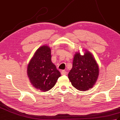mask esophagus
<instances>
[{
    "label": "esophagus",
    "instance_id": "34e87169",
    "mask_svg": "<svg viewBox=\"0 0 120 120\" xmlns=\"http://www.w3.org/2000/svg\"><path fill=\"white\" fill-rule=\"evenodd\" d=\"M61 74L62 75H66L67 74V71L62 70V71H61Z\"/></svg>",
    "mask_w": 120,
    "mask_h": 120
}]
</instances>
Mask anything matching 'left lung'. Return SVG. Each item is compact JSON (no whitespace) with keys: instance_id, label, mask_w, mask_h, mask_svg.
<instances>
[{"instance_id":"left-lung-1","label":"left lung","mask_w":120,"mask_h":120,"mask_svg":"<svg viewBox=\"0 0 120 120\" xmlns=\"http://www.w3.org/2000/svg\"><path fill=\"white\" fill-rule=\"evenodd\" d=\"M84 55L75 52L68 79L74 87L79 91H86L95 85L99 75V67L93 55L83 49Z\"/></svg>"}]
</instances>
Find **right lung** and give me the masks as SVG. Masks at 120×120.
Instances as JSON below:
<instances>
[{
    "instance_id": "add662e5",
    "label": "right lung",
    "mask_w": 120,
    "mask_h": 120,
    "mask_svg": "<svg viewBox=\"0 0 120 120\" xmlns=\"http://www.w3.org/2000/svg\"><path fill=\"white\" fill-rule=\"evenodd\" d=\"M51 49L47 45L40 47L34 53L27 67L30 82L37 90L46 92L57 82L61 74L51 60Z\"/></svg>"
}]
</instances>
